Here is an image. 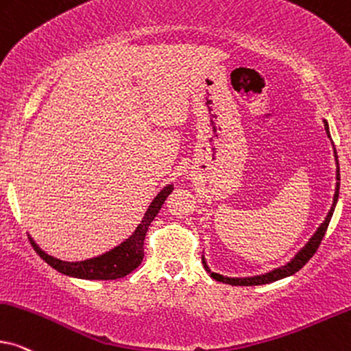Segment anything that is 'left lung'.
<instances>
[{"label":"left lung","instance_id":"obj_1","mask_svg":"<svg viewBox=\"0 0 351 351\" xmlns=\"http://www.w3.org/2000/svg\"><path fill=\"white\" fill-rule=\"evenodd\" d=\"M324 129H326V134L327 136L330 138V132H329V124H327V121L324 119ZM334 156H335V165H337V172H335V193H334V202H332V206L329 209V213H327L326 219L321 222V226L317 227L315 234L311 235V239L308 240L306 243H304V247L302 250H298L297 254L290 259L289 263H285L284 266H279L276 267V269H272L269 272H265V274H259V276H252V277H227V276H222V274H217V272H213L209 269L206 259H204V254L202 256V261H203V266L206 272L211 274L213 279L222 282V284H229V285H265V284H271V282H276V280H280L284 279V277H289V276H293L295 272L302 269V267L306 265L309 259L313 258V254L316 253V250L319 248L321 245V240L324 239V234L327 230V227H329V222H330V217L334 215V209H335V204H337V199H339V189H340V169H339V158H337V152L334 148Z\"/></svg>","mask_w":351,"mask_h":351}]
</instances>
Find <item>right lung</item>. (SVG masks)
Instances as JSON below:
<instances>
[{"mask_svg": "<svg viewBox=\"0 0 351 351\" xmlns=\"http://www.w3.org/2000/svg\"><path fill=\"white\" fill-rule=\"evenodd\" d=\"M172 190H174V185L167 184L165 189L153 198V202L149 203L143 219L140 221V224L136 226V229L134 232H132L129 239H125L124 242L117 245V247L109 250L106 253L99 254V256L84 259V261H62V259H58L51 256V254L45 253L43 250L35 243V240L29 235L30 243L43 261H47L49 266L54 267V269L64 276L77 277V279L85 280L121 279V277L130 274L132 271L136 269V267L140 266V263L143 261L145 235H147L149 224H152L154 217L158 216L159 209H161L162 203L166 202V198L169 197Z\"/></svg>", "mask_w": 351, "mask_h": 351, "instance_id": "add662e5", "label": "right lung"}]
</instances>
